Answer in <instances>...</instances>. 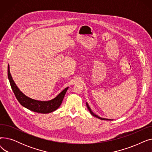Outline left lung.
Instances as JSON below:
<instances>
[{
  "label": "left lung",
  "instance_id": "obj_1",
  "mask_svg": "<svg viewBox=\"0 0 152 152\" xmlns=\"http://www.w3.org/2000/svg\"><path fill=\"white\" fill-rule=\"evenodd\" d=\"M86 105H87V108H88V110H89V111H90V113H91V115H92V116H95V117H96V118H99L100 119H102V120H111V119H105V118H100V117H99V116H98L97 115H95L92 111V110H91V108L89 107V105L87 104V103H86Z\"/></svg>",
  "mask_w": 152,
  "mask_h": 152
}]
</instances>
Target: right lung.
Returning <instances> with one entry per match:
<instances>
[{
	"mask_svg": "<svg viewBox=\"0 0 152 152\" xmlns=\"http://www.w3.org/2000/svg\"><path fill=\"white\" fill-rule=\"evenodd\" d=\"M8 77H9L12 91L20 104L31 111L39 113H49L58 108L68 89V87H66L55 99L51 100L38 101L28 97L19 90L10 75L9 65L8 66Z\"/></svg>",
	"mask_w": 152,
	"mask_h": 152,
	"instance_id": "add662e5",
	"label": "right lung"
}]
</instances>
